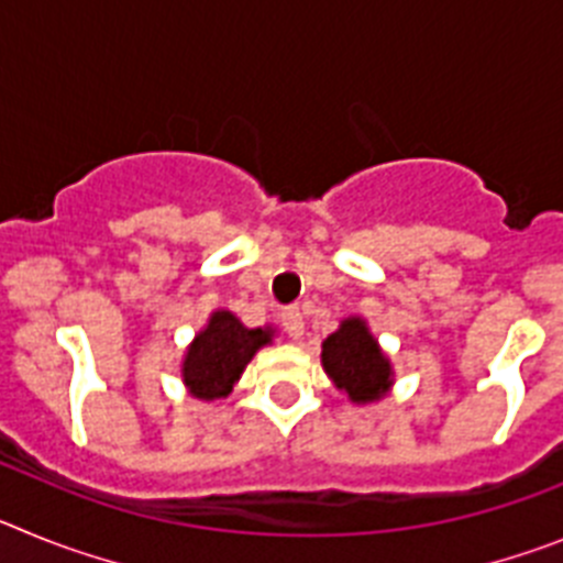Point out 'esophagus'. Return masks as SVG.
Instances as JSON below:
<instances>
[{
	"label": "esophagus",
	"instance_id": "esophagus-1",
	"mask_svg": "<svg viewBox=\"0 0 563 563\" xmlns=\"http://www.w3.org/2000/svg\"><path fill=\"white\" fill-rule=\"evenodd\" d=\"M282 327H285V332L292 341H301V335H305V316H301V310L298 307H287L282 312Z\"/></svg>",
	"mask_w": 563,
	"mask_h": 563
}]
</instances>
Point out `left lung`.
Here are the masks:
<instances>
[{"mask_svg": "<svg viewBox=\"0 0 563 563\" xmlns=\"http://www.w3.org/2000/svg\"><path fill=\"white\" fill-rule=\"evenodd\" d=\"M321 366L335 389L355 406L383 400L395 386V366L372 335L366 318H343L338 330L321 343Z\"/></svg>", "mask_w": 563, "mask_h": 563, "instance_id": "left-lung-1", "label": "left lung"}]
</instances>
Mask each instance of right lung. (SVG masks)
Returning <instances> with one entry per match:
<instances>
[{"mask_svg": "<svg viewBox=\"0 0 563 563\" xmlns=\"http://www.w3.org/2000/svg\"><path fill=\"white\" fill-rule=\"evenodd\" d=\"M273 327L251 330L231 310H213L183 355L180 375L188 395L206 402L231 395L253 355L273 343Z\"/></svg>", "mask_w": 563, "mask_h": 563, "instance_id": "right-lung-1", "label": "right lung"}]
</instances>
